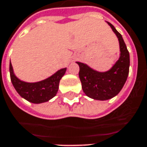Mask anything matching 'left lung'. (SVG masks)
Returning <instances> with one entry per match:
<instances>
[{"mask_svg": "<svg viewBox=\"0 0 147 147\" xmlns=\"http://www.w3.org/2000/svg\"><path fill=\"white\" fill-rule=\"evenodd\" d=\"M117 35L120 45V57L109 71L99 72L82 62H76L79 67V77L82 82V90L90 98L100 100H109L122 89L125 85L130 66V55L121 35L111 23L107 22Z\"/></svg>", "mask_w": 147, "mask_h": 147, "instance_id": "obj_1", "label": "left lung"}]
</instances>
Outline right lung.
I'll use <instances>...</instances> for the list:
<instances>
[{"label": "right lung", "instance_id": "obj_1", "mask_svg": "<svg viewBox=\"0 0 147 147\" xmlns=\"http://www.w3.org/2000/svg\"><path fill=\"white\" fill-rule=\"evenodd\" d=\"M65 71L66 68L61 69L47 79L30 83L22 82L15 76L12 65L10 61L11 81L16 91L24 99L35 104L47 102L56 96L59 88L60 80L65 75Z\"/></svg>", "mask_w": 147, "mask_h": 147}]
</instances>
